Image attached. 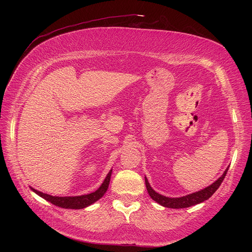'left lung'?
<instances>
[{
  "instance_id": "8db88e82",
  "label": "left lung",
  "mask_w": 252,
  "mask_h": 252,
  "mask_svg": "<svg viewBox=\"0 0 252 252\" xmlns=\"http://www.w3.org/2000/svg\"><path fill=\"white\" fill-rule=\"evenodd\" d=\"M228 169H229V166L227 167L226 170L223 171L222 176L220 177L215 183L211 184L210 186H208L200 191H198V192L183 196V197H179V198H169V197L163 196L161 194H158L151 188L150 184L146 177H145V184H146V188H147V191H148L150 197L158 204H160L164 207H168V208H186V207H190L195 204H198V203H201V202L207 200L209 197L213 196V194L220 186V184L222 183L224 177H226Z\"/></svg>"
}]
</instances>
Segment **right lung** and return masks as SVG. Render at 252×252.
Masks as SVG:
<instances>
[{"instance_id":"1","label":"right lung","mask_w":252,"mask_h":252,"mask_svg":"<svg viewBox=\"0 0 252 252\" xmlns=\"http://www.w3.org/2000/svg\"><path fill=\"white\" fill-rule=\"evenodd\" d=\"M112 169L109 171L107 177L105 178L104 182L102 183L101 186L93 193L87 194V195H81V196H66V197H59V196H52L43 192H39L33 188L31 187V189L36 193L38 196H41L47 201L51 202L56 206L62 207V208H67V209H82L85 208L93 203H95L100 198L103 197V195L106 193L109 186L110 178H111Z\"/></svg>"}]
</instances>
